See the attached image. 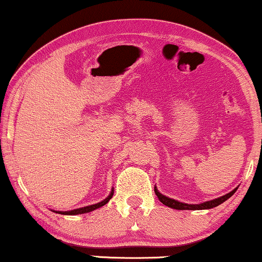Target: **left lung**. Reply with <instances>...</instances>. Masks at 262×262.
<instances>
[{"instance_id":"left-lung-1","label":"left lung","mask_w":262,"mask_h":262,"mask_svg":"<svg viewBox=\"0 0 262 262\" xmlns=\"http://www.w3.org/2000/svg\"><path fill=\"white\" fill-rule=\"evenodd\" d=\"M235 192H236V189L231 191L230 193H228V194L221 196V198L210 200V202L199 204V205H196V204H195V205H191V204L180 203V202H178V200L168 198V196L161 194V193L157 191V188L155 187V194L157 195V198L160 199V202L164 204L166 206H169V207H171V209H177V210H206V209H212V207H216V206L220 205V204L224 203L225 200L230 198V196L234 194Z\"/></svg>"}]
</instances>
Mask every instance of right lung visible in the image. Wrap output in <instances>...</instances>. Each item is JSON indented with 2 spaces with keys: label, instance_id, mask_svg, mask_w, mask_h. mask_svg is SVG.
Instances as JSON below:
<instances>
[{
  "label": "right lung",
  "instance_id": "right-lung-1",
  "mask_svg": "<svg viewBox=\"0 0 262 262\" xmlns=\"http://www.w3.org/2000/svg\"><path fill=\"white\" fill-rule=\"evenodd\" d=\"M113 196V191L111 192V194L107 196L105 200H102L101 203H98V204H94V205H89V206H84V207H81V209H76V210H73V211H66V212H57V213H60V214H80V213H87V212H91V211L95 210V209H99V207H101L105 205L110 202V199Z\"/></svg>",
  "mask_w": 262,
  "mask_h": 262
}]
</instances>
